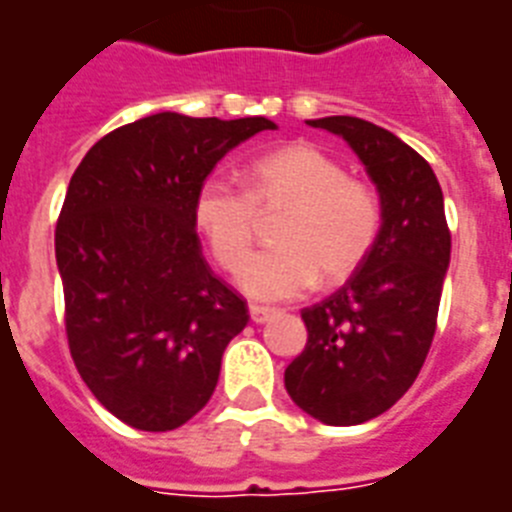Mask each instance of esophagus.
Instances as JSON below:
<instances>
[{
    "instance_id": "obj_1",
    "label": "esophagus",
    "mask_w": 512,
    "mask_h": 512,
    "mask_svg": "<svg viewBox=\"0 0 512 512\" xmlns=\"http://www.w3.org/2000/svg\"><path fill=\"white\" fill-rule=\"evenodd\" d=\"M277 310L272 307H259V304H251V320L253 323H267L269 318H275Z\"/></svg>"
}]
</instances>
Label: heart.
<instances>
[{
	"mask_svg": "<svg viewBox=\"0 0 512 512\" xmlns=\"http://www.w3.org/2000/svg\"><path fill=\"white\" fill-rule=\"evenodd\" d=\"M284 211L276 225L278 245L250 258L258 216ZM213 259L237 275L253 299H296L323 280L336 285L355 275L379 243L384 205L374 186L347 176V168L312 144H288L248 165V184L211 176L192 202Z\"/></svg>",
	"mask_w": 512,
	"mask_h": 512,
	"instance_id": "1",
	"label": "heart"
}]
</instances>
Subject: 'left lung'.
Masks as SVG:
<instances>
[{
    "mask_svg": "<svg viewBox=\"0 0 512 512\" xmlns=\"http://www.w3.org/2000/svg\"><path fill=\"white\" fill-rule=\"evenodd\" d=\"M355 149L384 205L379 243L363 267L320 304L304 307L307 344L285 368L301 411L347 427L379 417L414 384L438 326L451 256L443 192L422 154L360 117H323Z\"/></svg>",
    "mask_w": 512,
    "mask_h": 512,
    "instance_id": "8db88e82",
    "label": "left lung"
}]
</instances>
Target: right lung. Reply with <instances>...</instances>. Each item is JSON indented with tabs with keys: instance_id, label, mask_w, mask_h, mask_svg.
I'll list each match as a JSON object with an SVG mask.
<instances>
[{
	"instance_id": "1",
	"label": "right lung",
	"mask_w": 512,
	"mask_h": 512,
	"mask_svg": "<svg viewBox=\"0 0 512 512\" xmlns=\"http://www.w3.org/2000/svg\"><path fill=\"white\" fill-rule=\"evenodd\" d=\"M264 117L162 112L106 133L79 162L55 224L74 366L125 425L176 430L211 400L248 304L202 256L192 202Z\"/></svg>"
}]
</instances>
